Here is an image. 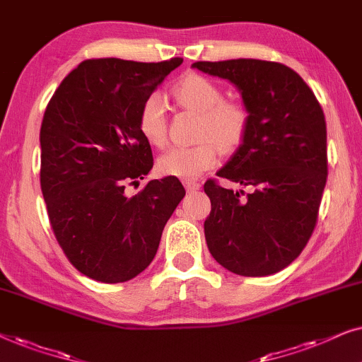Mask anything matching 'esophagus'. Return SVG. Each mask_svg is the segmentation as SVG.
Returning a JSON list of instances; mask_svg holds the SVG:
<instances>
[{
    "label": "esophagus",
    "mask_w": 362,
    "mask_h": 362,
    "mask_svg": "<svg viewBox=\"0 0 362 362\" xmlns=\"http://www.w3.org/2000/svg\"><path fill=\"white\" fill-rule=\"evenodd\" d=\"M184 185H185V190L189 192V194H192V192L200 190V187H202L199 182H195V180H185Z\"/></svg>",
    "instance_id": "1"
}]
</instances>
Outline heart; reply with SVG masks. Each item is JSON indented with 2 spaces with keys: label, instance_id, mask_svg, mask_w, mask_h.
Here are the masks:
<instances>
[{
  "label": "heart",
  "instance_id": "heart-1",
  "mask_svg": "<svg viewBox=\"0 0 362 362\" xmlns=\"http://www.w3.org/2000/svg\"><path fill=\"white\" fill-rule=\"evenodd\" d=\"M173 95L185 109L200 114L197 137L190 147H172L158 158L162 175L195 180L215 165L218 151L231 153L242 146L248 132L250 114L245 105L223 100V90L200 74H187L173 88ZM167 105L160 94H152L139 110V131L148 144L162 147L167 141Z\"/></svg>",
  "mask_w": 362,
  "mask_h": 362
}]
</instances>
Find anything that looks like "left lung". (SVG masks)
I'll use <instances>...</instances> for the list:
<instances>
[{
  "mask_svg": "<svg viewBox=\"0 0 362 362\" xmlns=\"http://www.w3.org/2000/svg\"><path fill=\"white\" fill-rule=\"evenodd\" d=\"M242 93L248 132L216 172L250 192L210 178L205 240L216 262L242 276H267L300 257L311 238L327 177L326 120L316 95L291 67L259 59L199 61Z\"/></svg>",
  "mask_w": 362,
  "mask_h": 362,
  "instance_id": "left-lung-1",
  "label": "left lung"
}]
</instances>
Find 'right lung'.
Returning <instances> with one entry per match:
<instances>
[{"instance_id":"obj_1","label":"right lung","mask_w":362,"mask_h":362,"mask_svg":"<svg viewBox=\"0 0 362 362\" xmlns=\"http://www.w3.org/2000/svg\"><path fill=\"white\" fill-rule=\"evenodd\" d=\"M182 61L86 59L46 107L40 178L47 216L72 267L95 281L122 283L142 273L185 197L175 177L125 195L153 165L139 110Z\"/></svg>"}]
</instances>
